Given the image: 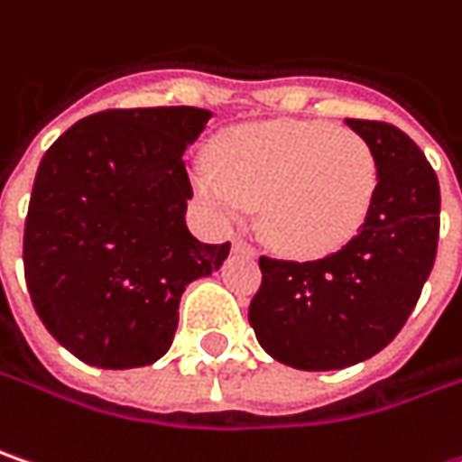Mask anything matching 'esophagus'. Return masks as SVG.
Wrapping results in <instances>:
<instances>
[{
	"instance_id": "34e87169",
	"label": "esophagus",
	"mask_w": 462,
	"mask_h": 462,
	"mask_svg": "<svg viewBox=\"0 0 462 462\" xmlns=\"http://www.w3.org/2000/svg\"><path fill=\"white\" fill-rule=\"evenodd\" d=\"M232 251L235 254H245V256H256V248L248 240H243V237H235L232 240Z\"/></svg>"
}]
</instances>
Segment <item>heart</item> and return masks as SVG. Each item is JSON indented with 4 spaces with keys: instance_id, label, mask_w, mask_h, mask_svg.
I'll use <instances>...</instances> for the list:
<instances>
[{
    "instance_id": "heart-1",
    "label": "heart",
    "mask_w": 462,
    "mask_h": 462,
    "mask_svg": "<svg viewBox=\"0 0 462 462\" xmlns=\"http://www.w3.org/2000/svg\"><path fill=\"white\" fill-rule=\"evenodd\" d=\"M193 188L222 222L258 208L263 240L292 258L347 245L371 214L379 159L366 138L324 120H272L227 130Z\"/></svg>"
}]
</instances>
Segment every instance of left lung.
<instances>
[{
    "instance_id": "obj_1",
    "label": "left lung",
    "mask_w": 462,
    "mask_h": 462,
    "mask_svg": "<svg viewBox=\"0 0 462 462\" xmlns=\"http://www.w3.org/2000/svg\"><path fill=\"white\" fill-rule=\"evenodd\" d=\"M379 159V188L358 235L316 261L258 258L248 321L258 345L303 371L356 366L387 347L437 258L439 180L423 151L390 123L345 120Z\"/></svg>"
}]
</instances>
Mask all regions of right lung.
I'll list each match as a JSON object with an SVG mask.
<instances>
[{
    "mask_svg": "<svg viewBox=\"0 0 462 462\" xmlns=\"http://www.w3.org/2000/svg\"><path fill=\"white\" fill-rule=\"evenodd\" d=\"M208 120L196 106L106 109L43 153L23 235L25 282L49 335L83 364L159 361L185 285L230 254L185 225L193 188L182 151Z\"/></svg>",
    "mask_w": 462,
    "mask_h": 462,
    "instance_id": "right-lung-1",
    "label": "right lung"
}]
</instances>
